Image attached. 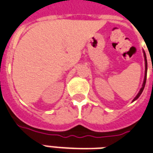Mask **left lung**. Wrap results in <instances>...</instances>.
Instances as JSON below:
<instances>
[{"instance_id": "left-lung-1", "label": "left lung", "mask_w": 153, "mask_h": 153, "mask_svg": "<svg viewBox=\"0 0 153 153\" xmlns=\"http://www.w3.org/2000/svg\"><path fill=\"white\" fill-rule=\"evenodd\" d=\"M144 57H145V78H144V82H143V84H142V87L141 88V89H140V91H139V93L137 94V95L136 97H135V98L133 100V101H134V100H136L137 99V98L141 96V93L143 92L144 90V88H145V82H146V77H147V59H146V55H145V53L144 52Z\"/></svg>"}]
</instances>
